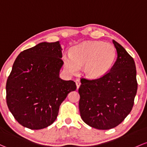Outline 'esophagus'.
<instances>
[{"label": "esophagus", "mask_w": 147, "mask_h": 147, "mask_svg": "<svg viewBox=\"0 0 147 147\" xmlns=\"http://www.w3.org/2000/svg\"><path fill=\"white\" fill-rule=\"evenodd\" d=\"M75 83H76L77 88H78V89H79V87H80V84H81V82H80V80H75Z\"/></svg>", "instance_id": "esophagus-1"}]
</instances>
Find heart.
<instances>
[{
    "label": "heart",
    "instance_id": "b5f03b06",
    "mask_svg": "<svg viewBox=\"0 0 147 147\" xmlns=\"http://www.w3.org/2000/svg\"><path fill=\"white\" fill-rule=\"evenodd\" d=\"M116 57L115 46L109 42L84 41L71 49L70 55H63L65 68L71 73L78 72L84 65L83 72L86 77L100 78L112 67Z\"/></svg>",
    "mask_w": 147,
    "mask_h": 147
}]
</instances>
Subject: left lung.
<instances>
[{"label":"left lung","mask_w":147,"mask_h":147,"mask_svg":"<svg viewBox=\"0 0 147 147\" xmlns=\"http://www.w3.org/2000/svg\"><path fill=\"white\" fill-rule=\"evenodd\" d=\"M118 57L111 70L96 80L81 79L79 108L83 121L92 127L109 129L118 126L132 111L137 94L134 59L113 40Z\"/></svg>","instance_id":"left-lung-1"}]
</instances>
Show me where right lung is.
Returning a JSON list of instances; mask_svg holds the SVG:
<instances>
[{
  "label": "right lung",
  "mask_w": 147,
  "mask_h": 147,
  "mask_svg": "<svg viewBox=\"0 0 147 147\" xmlns=\"http://www.w3.org/2000/svg\"><path fill=\"white\" fill-rule=\"evenodd\" d=\"M59 41L42 42L23 51L6 83V101L15 120L25 127L40 129L56 120L61 103L77 86L62 80Z\"/></svg>",
  "instance_id": "1"
}]
</instances>
